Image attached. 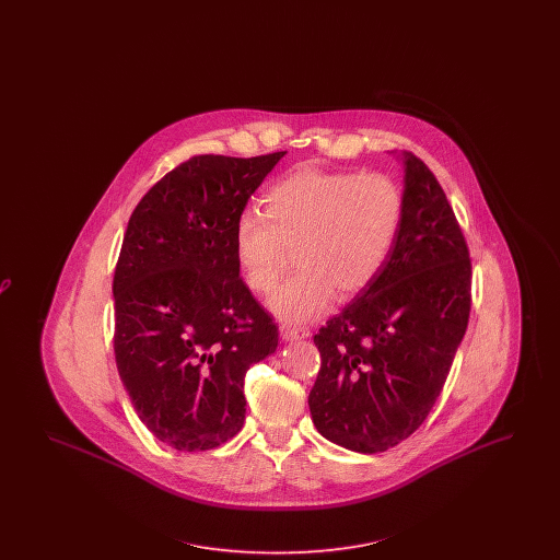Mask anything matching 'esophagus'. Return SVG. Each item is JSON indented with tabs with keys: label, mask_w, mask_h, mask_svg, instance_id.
Wrapping results in <instances>:
<instances>
[{
	"label": "esophagus",
	"mask_w": 560,
	"mask_h": 560,
	"mask_svg": "<svg viewBox=\"0 0 560 560\" xmlns=\"http://www.w3.org/2000/svg\"><path fill=\"white\" fill-rule=\"evenodd\" d=\"M279 331H281V338H283L285 342L304 340V338H308V336H311V331H308L306 327H298V325H281V327H279Z\"/></svg>",
	"instance_id": "34e87169"
}]
</instances>
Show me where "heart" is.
Here are the masks:
<instances>
[{
	"label": "heart",
	"instance_id": "1",
	"mask_svg": "<svg viewBox=\"0 0 560 560\" xmlns=\"http://www.w3.org/2000/svg\"><path fill=\"white\" fill-rule=\"evenodd\" d=\"M267 212L237 215L233 249L252 292L267 293L290 260L298 270L268 295L285 323L320 317L365 290L386 265L402 222V192L386 174L298 170L265 195Z\"/></svg>",
	"mask_w": 560,
	"mask_h": 560
}]
</instances>
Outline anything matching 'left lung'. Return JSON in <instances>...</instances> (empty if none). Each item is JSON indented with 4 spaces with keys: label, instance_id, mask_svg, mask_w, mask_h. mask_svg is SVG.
Instances as JSON below:
<instances>
[{
    "label": "left lung",
    "instance_id": "1",
    "mask_svg": "<svg viewBox=\"0 0 560 560\" xmlns=\"http://www.w3.org/2000/svg\"><path fill=\"white\" fill-rule=\"evenodd\" d=\"M402 165L405 210L386 265L315 336L311 416L350 452H386L422 427L470 317L472 265L452 206L424 161L405 151Z\"/></svg>",
    "mask_w": 560,
    "mask_h": 560
}]
</instances>
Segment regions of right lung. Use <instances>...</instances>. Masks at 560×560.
I'll list each match as a JSON object with an SVG mask.
<instances>
[{
    "label": "right lung",
    "mask_w": 560,
    "mask_h": 560,
    "mask_svg": "<svg viewBox=\"0 0 560 560\" xmlns=\"http://www.w3.org/2000/svg\"><path fill=\"white\" fill-rule=\"evenodd\" d=\"M283 155L190 158L130 215L113 277L115 363L142 424L178 452L240 432L245 373L279 345L240 277L233 233Z\"/></svg>",
    "instance_id": "add662e5"
}]
</instances>
